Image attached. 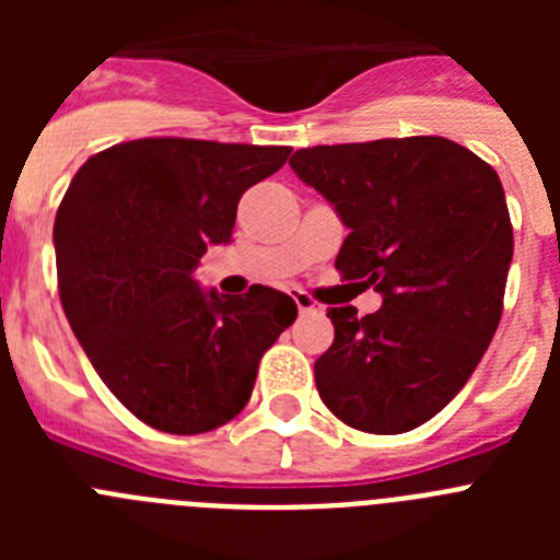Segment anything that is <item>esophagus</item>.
Here are the masks:
<instances>
[{"label":"esophagus","instance_id":"1","mask_svg":"<svg viewBox=\"0 0 560 560\" xmlns=\"http://www.w3.org/2000/svg\"><path fill=\"white\" fill-rule=\"evenodd\" d=\"M294 303H296V308H300V314H316V311H323V305H316L314 300L305 294V291H296Z\"/></svg>","mask_w":560,"mask_h":560}]
</instances>
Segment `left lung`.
I'll return each mask as SVG.
<instances>
[{
    "label": "left lung",
    "mask_w": 560,
    "mask_h": 560,
    "mask_svg": "<svg viewBox=\"0 0 560 560\" xmlns=\"http://www.w3.org/2000/svg\"><path fill=\"white\" fill-rule=\"evenodd\" d=\"M289 165L350 230L341 277L384 296L368 316L328 308L319 398L361 432H409L465 387L502 319L513 257L502 182L446 137L300 148Z\"/></svg>",
    "instance_id": "8db88e82"
}]
</instances>
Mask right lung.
Segmentation results:
<instances>
[{"label": "right lung", "mask_w": 560, "mask_h": 560, "mask_svg": "<svg viewBox=\"0 0 560 560\" xmlns=\"http://www.w3.org/2000/svg\"><path fill=\"white\" fill-rule=\"evenodd\" d=\"M285 145L148 137L83 162L56 215L58 291L114 398L167 434L224 427L257 364L296 319L283 291H205L192 271L230 244L237 201L285 165Z\"/></svg>", "instance_id": "add662e5"}]
</instances>
